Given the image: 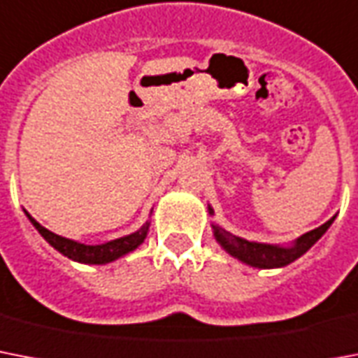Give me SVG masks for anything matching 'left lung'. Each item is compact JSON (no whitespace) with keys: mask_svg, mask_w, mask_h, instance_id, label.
I'll list each match as a JSON object with an SVG mask.
<instances>
[{"mask_svg":"<svg viewBox=\"0 0 358 358\" xmlns=\"http://www.w3.org/2000/svg\"><path fill=\"white\" fill-rule=\"evenodd\" d=\"M208 213L213 214V208L210 207H208ZM333 222L334 216L329 222H325L324 225H320V227L313 229V231H308L303 236H299L290 248L248 242V240L240 238V236L227 233L225 229L218 227V225H213V229L214 236L220 242V245L227 251L229 255H233L234 259L242 260V262L253 266V268H281V266H287L296 259H299L303 253H307L324 236V233L331 227Z\"/></svg>","mask_w":358,"mask_h":358,"instance_id":"obj_1","label":"left lung"}]
</instances>
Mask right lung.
Segmentation results:
<instances>
[{
    "mask_svg": "<svg viewBox=\"0 0 358 358\" xmlns=\"http://www.w3.org/2000/svg\"><path fill=\"white\" fill-rule=\"evenodd\" d=\"M27 218H29L31 224L36 227V231L44 236L45 242H50V245H53L57 251H61L64 257L76 260V262H83V264H107V262H113V260L120 259V257L127 255L129 251L136 250V248L144 242L145 234H148V229H150V224H145L144 227L138 229L136 233L122 236V238L110 240L107 244L87 245L51 233V231H48L45 227H42V225H40L33 216H29V214H27Z\"/></svg>",
    "mask_w": 358,
    "mask_h": 358,
    "instance_id": "obj_1",
    "label": "right lung"
}]
</instances>
